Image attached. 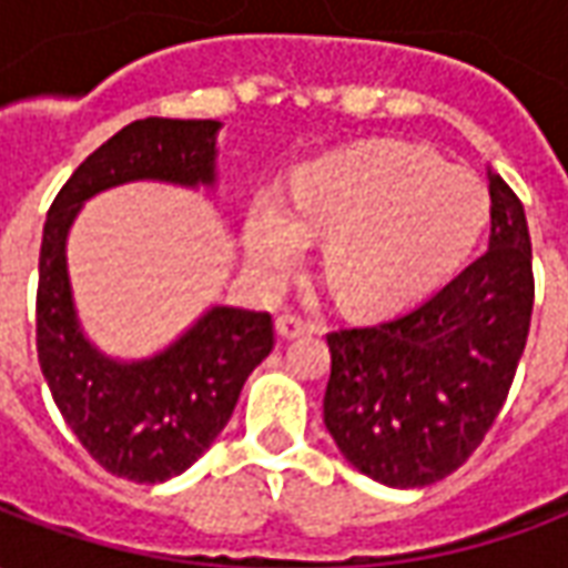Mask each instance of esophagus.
<instances>
[{"label":"esophagus","instance_id":"esophagus-1","mask_svg":"<svg viewBox=\"0 0 568 568\" xmlns=\"http://www.w3.org/2000/svg\"><path fill=\"white\" fill-rule=\"evenodd\" d=\"M313 332V322L301 320V316H292V313H283V316H276V334L283 337V341H292L297 334H307Z\"/></svg>","mask_w":568,"mask_h":568}]
</instances>
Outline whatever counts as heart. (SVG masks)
<instances>
[{
    "label": "heart",
    "instance_id": "obj_1",
    "mask_svg": "<svg viewBox=\"0 0 568 568\" xmlns=\"http://www.w3.org/2000/svg\"><path fill=\"white\" fill-rule=\"evenodd\" d=\"M295 210L280 191L252 203L248 258L285 276L307 234L328 236L322 264L353 307H389L419 295L471 248L489 215L484 182L414 145L371 142L310 163L295 182Z\"/></svg>",
    "mask_w": 568,
    "mask_h": 568
}]
</instances>
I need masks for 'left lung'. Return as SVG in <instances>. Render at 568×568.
Listing matches in <instances>:
<instances>
[{
  "mask_svg": "<svg viewBox=\"0 0 568 568\" xmlns=\"http://www.w3.org/2000/svg\"><path fill=\"white\" fill-rule=\"evenodd\" d=\"M489 179V248L395 320L328 334L325 428L346 463L386 487L453 475L499 417L532 316L524 203Z\"/></svg>",
  "mask_w": 568,
  "mask_h": 568,
  "instance_id": "1",
  "label": "left lung"
}]
</instances>
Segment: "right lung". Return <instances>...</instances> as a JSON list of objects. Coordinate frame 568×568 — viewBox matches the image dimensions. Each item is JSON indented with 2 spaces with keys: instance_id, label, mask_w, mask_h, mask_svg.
<instances>
[{
  "instance_id": "add662e5",
  "label": "right lung",
  "mask_w": 568,
  "mask_h": 568,
  "mask_svg": "<svg viewBox=\"0 0 568 568\" xmlns=\"http://www.w3.org/2000/svg\"><path fill=\"white\" fill-rule=\"evenodd\" d=\"M219 130V121H133L69 175L44 219L36 295L44 383L81 447L105 471L133 484H163L210 450L248 374L271 356V313L210 307L154 356H105L88 341L75 313L69 227L88 200L128 182L212 187Z\"/></svg>"
}]
</instances>
